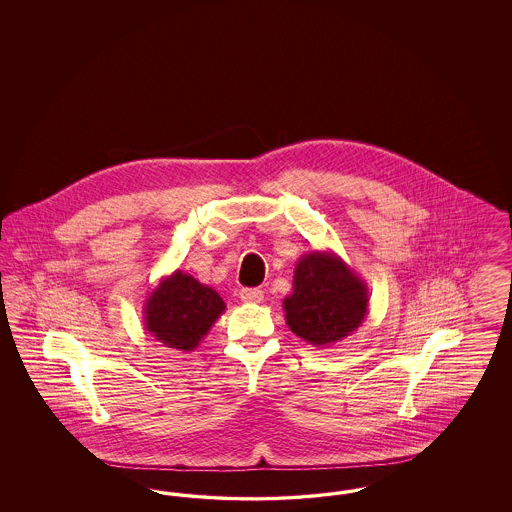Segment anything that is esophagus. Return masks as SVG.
Returning a JSON list of instances; mask_svg holds the SVG:
<instances>
[{
    "label": "esophagus",
    "instance_id": "obj_1",
    "mask_svg": "<svg viewBox=\"0 0 512 512\" xmlns=\"http://www.w3.org/2000/svg\"><path fill=\"white\" fill-rule=\"evenodd\" d=\"M240 297H242V301H245V303H261L263 301V290H259V288H244L240 292Z\"/></svg>",
    "mask_w": 512,
    "mask_h": 512
}]
</instances>
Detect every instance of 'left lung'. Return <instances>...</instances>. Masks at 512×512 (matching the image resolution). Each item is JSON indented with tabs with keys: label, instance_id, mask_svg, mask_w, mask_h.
Wrapping results in <instances>:
<instances>
[{
	"label": "left lung",
	"instance_id": "1",
	"mask_svg": "<svg viewBox=\"0 0 512 512\" xmlns=\"http://www.w3.org/2000/svg\"><path fill=\"white\" fill-rule=\"evenodd\" d=\"M286 324L313 347L351 336L368 313V288L334 251H309L293 270Z\"/></svg>",
	"mask_w": 512,
	"mask_h": 512
}]
</instances>
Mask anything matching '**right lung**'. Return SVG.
Returning <instances> with one entry per match:
<instances>
[{
	"label": "right lung",
	"mask_w": 512,
	"mask_h": 512,
	"mask_svg": "<svg viewBox=\"0 0 512 512\" xmlns=\"http://www.w3.org/2000/svg\"><path fill=\"white\" fill-rule=\"evenodd\" d=\"M226 305L213 288L174 270L149 293L144 305L146 330L165 347L188 353L207 336Z\"/></svg>",
	"instance_id": "add662e5"
}]
</instances>
